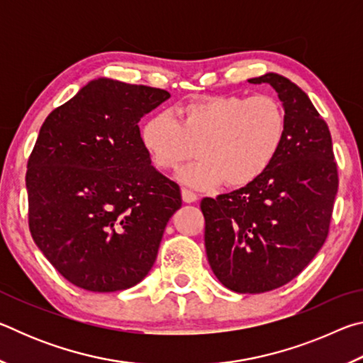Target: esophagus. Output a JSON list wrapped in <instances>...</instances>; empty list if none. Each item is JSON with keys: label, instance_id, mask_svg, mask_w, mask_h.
Segmentation results:
<instances>
[{"label": "esophagus", "instance_id": "esophagus-1", "mask_svg": "<svg viewBox=\"0 0 363 363\" xmlns=\"http://www.w3.org/2000/svg\"><path fill=\"white\" fill-rule=\"evenodd\" d=\"M181 195H182V200L186 201V203H194V201H196V199H199L196 194H194L192 190H189V189H182Z\"/></svg>", "mask_w": 363, "mask_h": 363}]
</instances>
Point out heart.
<instances>
[{
  "instance_id": "obj_1",
  "label": "heart",
  "mask_w": 363,
  "mask_h": 363,
  "mask_svg": "<svg viewBox=\"0 0 363 363\" xmlns=\"http://www.w3.org/2000/svg\"><path fill=\"white\" fill-rule=\"evenodd\" d=\"M167 113L150 116L140 143L158 171L171 173L195 155L179 179L195 189L224 182L243 187L256 181L277 158L286 136V113L274 96H214Z\"/></svg>"
}]
</instances>
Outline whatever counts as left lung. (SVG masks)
I'll return each mask as SVG.
<instances>
[{
    "mask_svg": "<svg viewBox=\"0 0 363 363\" xmlns=\"http://www.w3.org/2000/svg\"><path fill=\"white\" fill-rule=\"evenodd\" d=\"M277 91L286 136L256 181L200 203L205 248L214 275L235 293H264L288 284L328 235L337 169L327 123L299 86L279 73L248 79Z\"/></svg>",
    "mask_w": 363,
    "mask_h": 363,
    "instance_id": "obj_1",
    "label": "left lung"
}]
</instances>
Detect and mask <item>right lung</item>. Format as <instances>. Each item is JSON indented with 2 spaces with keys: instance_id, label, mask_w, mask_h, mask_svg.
I'll list each match as a JSON object with an SVG mask.
<instances>
[{
  "instance_id": "1",
  "label": "right lung",
  "mask_w": 363,
  "mask_h": 363,
  "mask_svg": "<svg viewBox=\"0 0 363 363\" xmlns=\"http://www.w3.org/2000/svg\"><path fill=\"white\" fill-rule=\"evenodd\" d=\"M169 96L97 78L43 123L26 176L30 232L57 272L83 290L138 285L182 205L179 186L152 167L138 126Z\"/></svg>"
}]
</instances>
